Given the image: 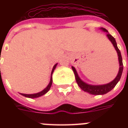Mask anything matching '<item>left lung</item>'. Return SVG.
Listing matches in <instances>:
<instances>
[{"label": "left lung", "instance_id": "obj_1", "mask_svg": "<svg viewBox=\"0 0 128 128\" xmlns=\"http://www.w3.org/2000/svg\"><path fill=\"white\" fill-rule=\"evenodd\" d=\"M100 29L103 30L104 32H107L106 36H107V37L108 38V39L110 40V41L112 43L113 46L115 47V50H116L117 54H118V62H119L120 67L118 74H117V76H116V78H115L112 81H111L110 82H109L108 84H102V85H91V84H87V83L84 82V81H82V80L80 79L79 76H78L75 68H74V66H72V70H73V71H74V75H75L76 80V82L77 83H78V85H79V86H80L81 88V90H82L83 91L86 92H88V93L92 95H103L106 93H108V92L111 91V90H112L114 87L115 86V85L117 84V82L119 81L120 79L121 78V76L122 74L123 71L122 59L120 51L118 47H117V43H116V41H115V39L112 36V35L110 34L109 33H108V31L106 30V29L101 28Z\"/></svg>", "mask_w": 128, "mask_h": 128}]
</instances>
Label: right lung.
Segmentation results:
<instances>
[{
	"mask_svg": "<svg viewBox=\"0 0 128 128\" xmlns=\"http://www.w3.org/2000/svg\"><path fill=\"white\" fill-rule=\"evenodd\" d=\"M57 65H58V63H56V64H55V65H54V66H53V68H52V72H51V76H50V82H49V83H48V84L47 85V86L46 87V88L44 89V90H43L42 91L40 92H38V93H36V94H20L22 95L23 96H25V97H26V98H39V97H40V96H44V94H46L47 92L50 90V87H51L52 83V74L54 69L56 68Z\"/></svg>",
	"mask_w": 128,
	"mask_h": 128,
	"instance_id": "1",
	"label": "right lung"
}]
</instances>
